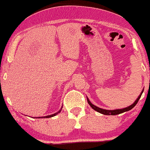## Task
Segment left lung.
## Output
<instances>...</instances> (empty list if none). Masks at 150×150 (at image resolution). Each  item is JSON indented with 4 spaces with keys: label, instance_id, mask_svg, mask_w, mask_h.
Returning <instances> with one entry per match:
<instances>
[{
    "label": "left lung",
    "instance_id": "1",
    "mask_svg": "<svg viewBox=\"0 0 150 150\" xmlns=\"http://www.w3.org/2000/svg\"><path fill=\"white\" fill-rule=\"evenodd\" d=\"M143 92H144V90L141 92V95H140L139 96H138V98H137V100H135V102H134V103H132L131 106H129V107H126V108L124 109H120V110H103V109L101 108H99V107H96V106H95V105L92 104V103H91L90 101H89V99L87 98V101H88V103H89V105L91 106V107H92L93 110H95L96 111L98 112L101 113V114H103V115H118V114H121V113H123L124 112H127V111H129V110H132V108H133L134 107H135V105L137 104V103H138V101L139 100L140 98H141V95H142Z\"/></svg>",
    "mask_w": 150,
    "mask_h": 150
}]
</instances>
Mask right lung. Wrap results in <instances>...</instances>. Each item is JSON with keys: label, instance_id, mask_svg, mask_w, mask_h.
Wrapping results in <instances>:
<instances>
[{"label": "right lung", "instance_id": "add662e5", "mask_svg": "<svg viewBox=\"0 0 150 150\" xmlns=\"http://www.w3.org/2000/svg\"><path fill=\"white\" fill-rule=\"evenodd\" d=\"M61 109H62V108H61ZM61 110H59V111H58V112H57V113H55V114L50 115H47V116H45V117H47V118H48V117H53V116H54V115H57V114H58V113L61 112Z\"/></svg>", "mask_w": 150, "mask_h": 150}]
</instances>
